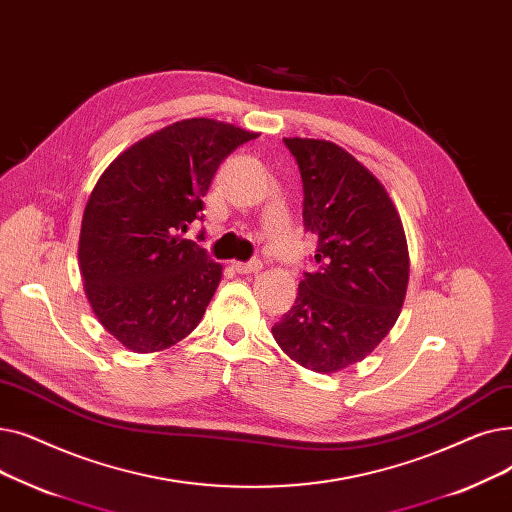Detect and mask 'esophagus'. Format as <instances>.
<instances>
[{
  "label": "esophagus",
  "mask_w": 512,
  "mask_h": 512,
  "mask_svg": "<svg viewBox=\"0 0 512 512\" xmlns=\"http://www.w3.org/2000/svg\"><path fill=\"white\" fill-rule=\"evenodd\" d=\"M233 269L239 275H250V273H258L262 271V262L260 260H250V262H233Z\"/></svg>",
  "instance_id": "34e87169"
}]
</instances>
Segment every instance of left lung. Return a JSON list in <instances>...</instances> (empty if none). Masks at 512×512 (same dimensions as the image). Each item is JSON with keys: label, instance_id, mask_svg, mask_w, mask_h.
I'll return each mask as SVG.
<instances>
[{"label": "left lung", "instance_id": "left-lung-1", "mask_svg": "<svg viewBox=\"0 0 512 512\" xmlns=\"http://www.w3.org/2000/svg\"><path fill=\"white\" fill-rule=\"evenodd\" d=\"M304 187V227L319 237L312 273L273 325L279 348L314 373L369 356L394 327L408 285V246L385 187L325 139H283Z\"/></svg>", "mask_w": 512, "mask_h": 512}]
</instances>
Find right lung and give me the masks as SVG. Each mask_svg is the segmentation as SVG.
Wrapping results in <instances>:
<instances>
[{"label":"right lung","instance_id":"right-lung-1","mask_svg":"<svg viewBox=\"0 0 512 512\" xmlns=\"http://www.w3.org/2000/svg\"><path fill=\"white\" fill-rule=\"evenodd\" d=\"M256 137L214 118H185L133 143L95 183L79 269L97 321L125 348L166 350L202 321L223 266L181 233L204 221L216 168Z\"/></svg>","mask_w":512,"mask_h":512}]
</instances>
